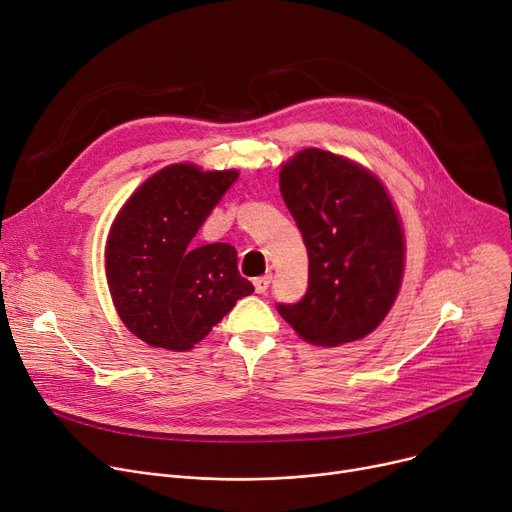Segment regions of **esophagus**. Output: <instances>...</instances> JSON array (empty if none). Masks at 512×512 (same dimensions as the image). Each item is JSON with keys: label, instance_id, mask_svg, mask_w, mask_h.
I'll return each instance as SVG.
<instances>
[{"label": "esophagus", "instance_id": "34e87169", "mask_svg": "<svg viewBox=\"0 0 512 512\" xmlns=\"http://www.w3.org/2000/svg\"><path fill=\"white\" fill-rule=\"evenodd\" d=\"M270 282H272V276H270V274L259 276V278H255V280H253V284H255V290H257L259 294L267 292V288H270Z\"/></svg>", "mask_w": 512, "mask_h": 512}]
</instances>
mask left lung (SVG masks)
I'll return each instance as SVG.
<instances>
[{
	"mask_svg": "<svg viewBox=\"0 0 512 512\" xmlns=\"http://www.w3.org/2000/svg\"><path fill=\"white\" fill-rule=\"evenodd\" d=\"M280 193L309 255V286L278 313L317 346L353 342L382 324L405 267V240L386 188L330 151L305 149L280 170Z\"/></svg>",
	"mask_w": 512,
	"mask_h": 512,
	"instance_id": "obj_1",
	"label": "left lung"
}]
</instances>
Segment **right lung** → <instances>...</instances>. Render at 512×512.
<instances>
[{
  "instance_id": "add662e5",
  "label": "right lung",
  "mask_w": 512,
  "mask_h": 512,
  "mask_svg": "<svg viewBox=\"0 0 512 512\" xmlns=\"http://www.w3.org/2000/svg\"><path fill=\"white\" fill-rule=\"evenodd\" d=\"M236 178V170L176 164L151 176L118 213L105 249L107 284L124 326L143 342L188 351L253 294L232 245H191Z\"/></svg>"
}]
</instances>
